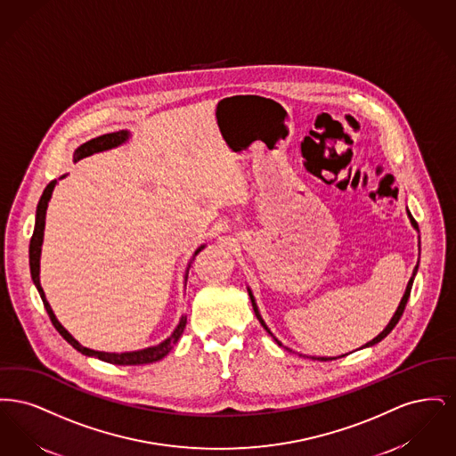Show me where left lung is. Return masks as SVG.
<instances>
[{"mask_svg":"<svg viewBox=\"0 0 456 456\" xmlns=\"http://www.w3.org/2000/svg\"><path fill=\"white\" fill-rule=\"evenodd\" d=\"M407 214H409V218H411V224L413 225V229L419 232V225H417V222L413 220L412 214L407 210ZM419 258H420V240H419ZM417 268H419V263L415 265V268H413V273L412 277H411V281H409V283H407V289H405V294H403V297H402V301H400V304H398V307H396V311H395V314H393V318L390 320V323L387 325V328L376 337V338H372L370 342H368L366 346H362L361 348L364 347H372V346H376L378 342H381L388 333H390L391 330L396 326V323L400 322V318H402V314H403V311H405V305H407V301H409V297H411V290H412V283L413 279H415V275H417ZM248 292H249V297H251V303H253V309H255V314H256V318H258V322H260L261 326L273 337V333L270 331V328L268 326L265 325V322H263V318H261L260 311H258V305H256V303H255V296H253V292H251V289L248 287ZM273 340L281 346V347H283L282 342H279L275 337H273ZM287 348V347H285ZM287 350H290V348H287ZM347 355V354H346ZM340 357H344V355H340ZM311 359H314V361H333V359H337V357H311Z\"/></svg>","mask_w":456,"mask_h":456,"instance_id":"left-lung-1","label":"left lung"}]
</instances>
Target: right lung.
Segmentation results:
<instances>
[{"instance_id":"obj_1","label":"right lung","mask_w":456,"mask_h":456,"mask_svg":"<svg viewBox=\"0 0 456 456\" xmlns=\"http://www.w3.org/2000/svg\"><path fill=\"white\" fill-rule=\"evenodd\" d=\"M128 138H130V133L126 130L108 133V134L92 138V140H88V142H86L84 145H80V147L75 151V153H73V162H78L80 159L88 157V155H92V153L104 152V151H109V149L119 147V145H123ZM61 177H65V175H61ZM56 183H58L56 179L51 181V183L45 186L43 196H41V200H39L37 212H36L34 234H32L30 246H28L30 275H32L34 285H36L37 290H39V296H41L44 307H45V311H47V314H49V318H51V323L60 331V335L65 338L66 342H68L71 347L77 348V350L82 352L84 355L97 357V359H101V361H104V362H109V364H116V366H140V364H151V362H155V361H160L162 357H166V355L173 350L175 342H177L179 337L183 335L184 326H186V316H183V318L179 320V325L175 326L173 335H171L169 338H166L164 342H160L159 346L142 348V350H134V352H121V354H116V352H99V350H92V348L80 346V344L66 331L65 326L61 325V323L56 320V316H54L51 305H49L47 299H45V294H44L43 287H41V279H39V272H41V246H43L44 225H45V210H47V203H49V200H51V195H53V190H54ZM203 248H205V244L196 249L191 260H195L196 255H198ZM190 265H191V261H190ZM190 265H188V268H186V277H188Z\"/></svg>"}]
</instances>
